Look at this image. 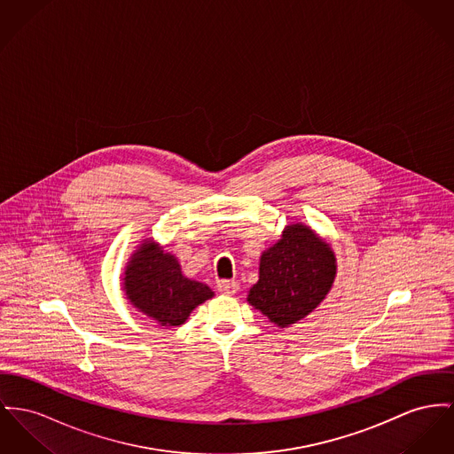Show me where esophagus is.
Returning <instances> with one entry per match:
<instances>
[{
    "label": "esophagus",
    "instance_id": "34e87169",
    "mask_svg": "<svg viewBox=\"0 0 454 454\" xmlns=\"http://www.w3.org/2000/svg\"><path fill=\"white\" fill-rule=\"evenodd\" d=\"M216 287H218V291H220L222 294L232 296V294H236V293H238L239 284H238L236 280H220V282L216 284Z\"/></svg>",
    "mask_w": 454,
    "mask_h": 454
}]
</instances>
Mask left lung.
<instances>
[{
  "label": "left lung",
  "mask_w": 454,
  "mask_h": 454,
  "mask_svg": "<svg viewBox=\"0 0 454 454\" xmlns=\"http://www.w3.org/2000/svg\"><path fill=\"white\" fill-rule=\"evenodd\" d=\"M337 260L331 244L302 222L289 223L260 256L247 302L280 329L298 324L333 289Z\"/></svg>",
  "instance_id": "obj_1"
}]
</instances>
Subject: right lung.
Instances as JSON below:
<instances>
[{"label": "right lung", "mask_w": 454, "mask_h": 454, "mask_svg": "<svg viewBox=\"0 0 454 454\" xmlns=\"http://www.w3.org/2000/svg\"><path fill=\"white\" fill-rule=\"evenodd\" d=\"M121 289L137 311L167 329L182 325L196 306L215 296L207 284L187 278L176 254L153 239L136 246L123 269Z\"/></svg>", "instance_id": "obj_1"}]
</instances>
